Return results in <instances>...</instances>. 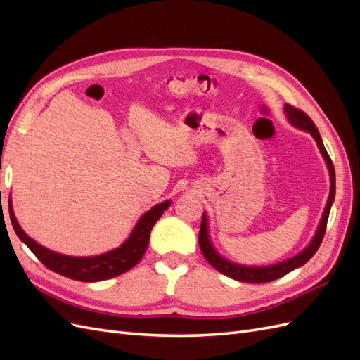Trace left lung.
<instances>
[{"instance_id": "8db88e82", "label": "left lung", "mask_w": 360, "mask_h": 360, "mask_svg": "<svg viewBox=\"0 0 360 360\" xmlns=\"http://www.w3.org/2000/svg\"><path fill=\"white\" fill-rule=\"evenodd\" d=\"M284 112L288 118V122L291 126H294L299 130H303V132L311 134V136L315 139L317 143V147L320 150V153L326 162V167H328L329 171V177H330V191H329V197L328 202L324 205V210L321 214V219L319 222L317 230H315L311 242L302 249L299 254L294 257H290L288 259L279 261L276 264H270V266H246V264H238L234 263V261L225 258L217 252V249L214 248L212 237H210V228H209V216L204 212L202 213V221H201V230H200V248L201 252L205 257V259L217 270L221 271L222 275L233 278L236 281H242V282H250V284H263V282H270L275 281L278 278H282L284 275L290 274V271L296 270L302 267L304 263L312 258V255L317 252V249L320 248L323 242V236L326 231V225H328L329 219V213L332 209V204L335 201V191H336V184H335V168L333 163L328 155V151L324 148L323 139L320 136V132L317 126L314 124L312 120L304 114L300 110H296L291 105L285 103L284 106Z\"/></svg>"}]
</instances>
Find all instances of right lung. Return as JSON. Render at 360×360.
I'll list each match as a JSON object with an SVG mask.
<instances>
[{
    "instance_id": "obj_1",
    "label": "right lung",
    "mask_w": 360,
    "mask_h": 360,
    "mask_svg": "<svg viewBox=\"0 0 360 360\" xmlns=\"http://www.w3.org/2000/svg\"><path fill=\"white\" fill-rule=\"evenodd\" d=\"M171 205V200L162 201L156 205L151 207L143 216L139 217L135 224L132 233L129 234L126 240L118 248L108 250L105 254L91 255V257H72L64 255L56 250H51L45 246L37 243L34 238H31L19 225L15 212L12 200H8V212H10V221L15 228V233L34 254L43 264L51 269L56 274H60L66 278L82 281V282H97L111 279L118 275L124 274L134 266L139 263V259L146 254V249L148 246L151 228L159 221V217L163 214L168 207Z\"/></svg>"
}]
</instances>
